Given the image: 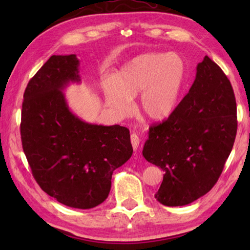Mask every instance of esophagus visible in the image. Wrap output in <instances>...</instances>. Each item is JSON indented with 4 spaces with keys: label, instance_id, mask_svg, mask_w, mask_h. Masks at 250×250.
I'll return each instance as SVG.
<instances>
[{
    "label": "esophagus",
    "instance_id": "1",
    "mask_svg": "<svg viewBox=\"0 0 250 250\" xmlns=\"http://www.w3.org/2000/svg\"><path fill=\"white\" fill-rule=\"evenodd\" d=\"M130 139H131V145H132L133 150L137 151V149L139 147V145H140V138H139L135 133H132L131 134Z\"/></svg>",
    "mask_w": 250,
    "mask_h": 250
}]
</instances>
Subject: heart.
<instances>
[{"label": "heart", "instance_id": "b5f03b06", "mask_svg": "<svg viewBox=\"0 0 250 250\" xmlns=\"http://www.w3.org/2000/svg\"><path fill=\"white\" fill-rule=\"evenodd\" d=\"M186 78L184 58L176 53H146L129 61L115 80H105V103L116 115L125 117L132 109V98L140 96V109L151 120L170 117L179 104Z\"/></svg>", "mask_w": 250, "mask_h": 250}]
</instances>
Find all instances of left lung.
Masks as SVG:
<instances>
[{
	"instance_id": "8db88e82",
	"label": "left lung",
	"mask_w": 250,
	"mask_h": 250,
	"mask_svg": "<svg viewBox=\"0 0 250 250\" xmlns=\"http://www.w3.org/2000/svg\"><path fill=\"white\" fill-rule=\"evenodd\" d=\"M236 115L229 79L205 56L175 111L149 129L142 154L164 171L156 201L166 206H183L210 191L234 146Z\"/></svg>"
}]
</instances>
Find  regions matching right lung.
<instances>
[{
  "label": "right lung",
  "instance_id": "add662e5",
  "mask_svg": "<svg viewBox=\"0 0 250 250\" xmlns=\"http://www.w3.org/2000/svg\"><path fill=\"white\" fill-rule=\"evenodd\" d=\"M80 80L76 55H53L25 89L21 138L41 188L66 206L88 209L108 197L113 171L133 149L125 126L88 124L70 111L62 90Z\"/></svg>",
  "mask_w": 250,
  "mask_h": 250
}]
</instances>
